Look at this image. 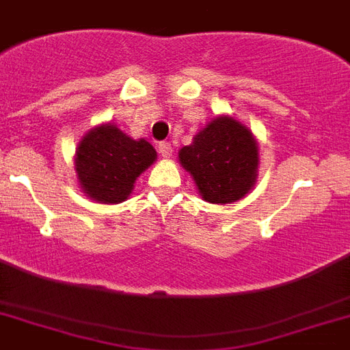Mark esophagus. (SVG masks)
I'll use <instances>...</instances> for the list:
<instances>
[{"label":"esophagus","mask_w":350,"mask_h":350,"mask_svg":"<svg viewBox=\"0 0 350 350\" xmlns=\"http://www.w3.org/2000/svg\"><path fill=\"white\" fill-rule=\"evenodd\" d=\"M158 149H160V154L163 156V158H170V156H172V146L167 144V142H161Z\"/></svg>","instance_id":"1"}]
</instances>
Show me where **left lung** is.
Listing matches in <instances>:
<instances>
[{"label":"left lung","instance_id":"8db88e82","mask_svg":"<svg viewBox=\"0 0 350 350\" xmlns=\"http://www.w3.org/2000/svg\"><path fill=\"white\" fill-rule=\"evenodd\" d=\"M178 160L204 201L235 203L257 183L258 144L252 129L230 115H219L181 147Z\"/></svg>","mask_w":350,"mask_h":350}]
</instances>
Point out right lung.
<instances>
[{
	"label": "right lung",
	"mask_w": 350,
	"mask_h": 350,
	"mask_svg": "<svg viewBox=\"0 0 350 350\" xmlns=\"http://www.w3.org/2000/svg\"><path fill=\"white\" fill-rule=\"evenodd\" d=\"M156 158L154 147L146 138L135 140L111 122L98 124L77 146V181L84 196L95 203H122Z\"/></svg>",
	"instance_id": "add662e5"
}]
</instances>
